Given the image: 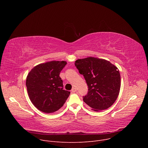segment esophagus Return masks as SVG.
I'll use <instances>...</instances> for the list:
<instances>
[{
	"mask_svg": "<svg viewBox=\"0 0 148 148\" xmlns=\"http://www.w3.org/2000/svg\"><path fill=\"white\" fill-rule=\"evenodd\" d=\"M77 91V88H75V87H73L72 89H71V92H75Z\"/></svg>",
	"mask_w": 148,
	"mask_h": 148,
	"instance_id": "esophagus-1",
	"label": "esophagus"
}]
</instances>
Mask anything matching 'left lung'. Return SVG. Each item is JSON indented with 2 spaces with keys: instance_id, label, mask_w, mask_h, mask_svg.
Returning <instances> with one entry per match:
<instances>
[{
  "instance_id": "8db88e82",
  "label": "left lung",
  "mask_w": 148,
  "mask_h": 148,
  "mask_svg": "<svg viewBox=\"0 0 148 148\" xmlns=\"http://www.w3.org/2000/svg\"><path fill=\"white\" fill-rule=\"evenodd\" d=\"M75 66L88 87L87 95L83 97L84 102L95 111L110 108L120 91L121 76L118 68L106 60L92 57L76 60Z\"/></svg>"
}]
</instances>
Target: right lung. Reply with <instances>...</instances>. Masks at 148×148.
<instances>
[{"mask_svg": "<svg viewBox=\"0 0 148 148\" xmlns=\"http://www.w3.org/2000/svg\"><path fill=\"white\" fill-rule=\"evenodd\" d=\"M64 61H52L35 66L26 78L29 97L34 106L45 113H53L61 108L70 92L63 90L60 73L66 65Z\"/></svg>", "mask_w": 148, "mask_h": 148, "instance_id": "right-lung-1", "label": "right lung"}]
</instances>
